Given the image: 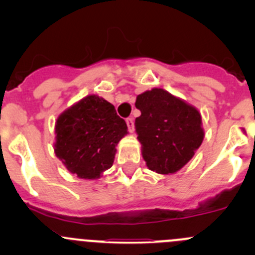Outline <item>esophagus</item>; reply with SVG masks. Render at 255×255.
Instances as JSON below:
<instances>
[{
    "label": "esophagus",
    "instance_id": "34e87169",
    "mask_svg": "<svg viewBox=\"0 0 255 255\" xmlns=\"http://www.w3.org/2000/svg\"><path fill=\"white\" fill-rule=\"evenodd\" d=\"M126 123H127L128 130H129V132L132 133L133 130H134V121H133V118L132 117L127 118V120H126Z\"/></svg>",
    "mask_w": 255,
    "mask_h": 255
}]
</instances>
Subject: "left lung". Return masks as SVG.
<instances>
[{
  "label": "left lung",
  "instance_id": "obj_1",
  "mask_svg": "<svg viewBox=\"0 0 255 255\" xmlns=\"http://www.w3.org/2000/svg\"><path fill=\"white\" fill-rule=\"evenodd\" d=\"M135 107L142 113L134 125L146 166L158 174L180 170L204 140L200 112L163 89L138 95Z\"/></svg>",
  "mask_w": 255,
  "mask_h": 255
}]
</instances>
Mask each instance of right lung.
Listing matches in <instances>:
<instances>
[{"instance_id": "obj_1", "label": "right lung", "mask_w": 255, "mask_h": 255, "mask_svg": "<svg viewBox=\"0 0 255 255\" xmlns=\"http://www.w3.org/2000/svg\"><path fill=\"white\" fill-rule=\"evenodd\" d=\"M55 133V154L65 168L81 179H97L112 166L127 125L113 105L90 95L59 116Z\"/></svg>"}]
</instances>
